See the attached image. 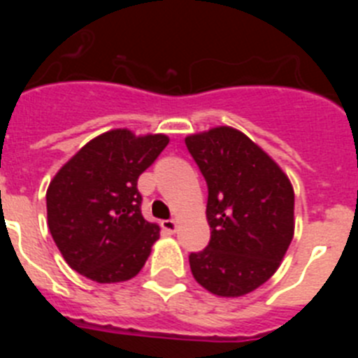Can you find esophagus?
I'll use <instances>...</instances> for the list:
<instances>
[{"label": "esophagus", "mask_w": 358, "mask_h": 358, "mask_svg": "<svg viewBox=\"0 0 358 358\" xmlns=\"http://www.w3.org/2000/svg\"><path fill=\"white\" fill-rule=\"evenodd\" d=\"M161 227H163V231L173 235V233L177 231V220H173V218H170V220H163V222H161Z\"/></svg>", "instance_id": "esophagus-1"}]
</instances>
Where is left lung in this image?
<instances>
[{
    "instance_id": "left-lung-1",
    "label": "left lung",
    "mask_w": 358,
    "mask_h": 358,
    "mask_svg": "<svg viewBox=\"0 0 358 358\" xmlns=\"http://www.w3.org/2000/svg\"><path fill=\"white\" fill-rule=\"evenodd\" d=\"M208 182L211 240L189 255L199 285L218 297H240L280 268L294 238L289 176L242 131L227 125L185 138Z\"/></svg>"
}]
</instances>
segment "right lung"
<instances>
[{
	"instance_id": "1",
	"label": "right lung",
	"mask_w": 358,
	"mask_h": 358,
	"mask_svg": "<svg viewBox=\"0 0 358 358\" xmlns=\"http://www.w3.org/2000/svg\"><path fill=\"white\" fill-rule=\"evenodd\" d=\"M166 134L110 129L84 145L46 192L48 227L66 264L96 283L134 278L159 238L141 215L138 177L159 156Z\"/></svg>"
}]
</instances>
